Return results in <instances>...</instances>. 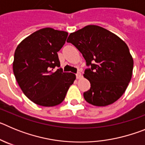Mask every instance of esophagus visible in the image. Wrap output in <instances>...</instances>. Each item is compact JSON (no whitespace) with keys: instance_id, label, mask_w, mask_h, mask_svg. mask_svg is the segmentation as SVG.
Returning <instances> with one entry per match:
<instances>
[{"instance_id":"1","label":"esophagus","mask_w":145,"mask_h":145,"mask_svg":"<svg viewBox=\"0 0 145 145\" xmlns=\"http://www.w3.org/2000/svg\"><path fill=\"white\" fill-rule=\"evenodd\" d=\"M80 78H81V73H80V72H78L76 73V78L79 79Z\"/></svg>"}]
</instances>
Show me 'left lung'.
<instances>
[{
	"label": "left lung",
	"instance_id": "left-lung-1",
	"mask_svg": "<svg viewBox=\"0 0 145 145\" xmlns=\"http://www.w3.org/2000/svg\"><path fill=\"white\" fill-rule=\"evenodd\" d=\"M67 43L82 54L88 67L84 77L91 88L85 100L94 106H107L123 94L132 76L134 61L127 45L103 27L88 25L70 33Z\"/></svg>",
	"mask_w": 145,
	"mask_h": 145
}]
</instances>
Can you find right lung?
<instances>
[{
    "mask_svg": "<svg viewBox=\"0 0 145 145\" xmlns=\"http://www.w3.org/2000/svg\"><path fill=\"white\" fill-rule=\"evenodd\" d=\"M68 33L52 28L40 29L27 37L15 50L13 71L29 99L43 107H53L65 99L75 75L64 72L57 52ZM58 67L55 71L53 69Z\"/></svg>",
    "mask_w": 145,
    "mask_h": 145,
    "instance_id": "obj_1",
    "label": "right lung"
}]
</instances>
